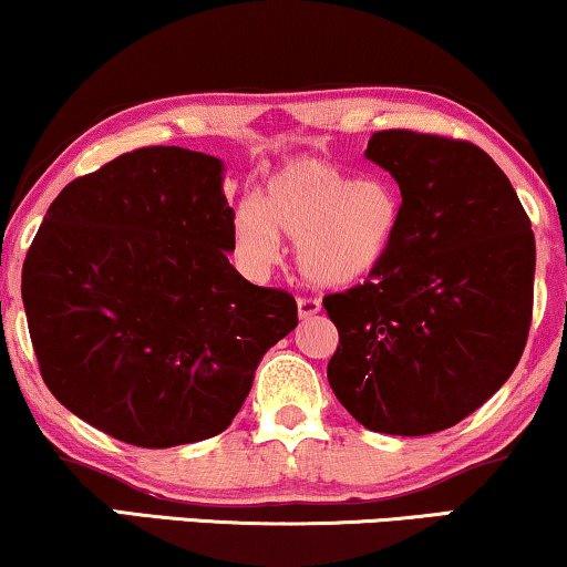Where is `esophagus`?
I'll list each match as a JSON object with an SVG mask.
<instances>
[{
	"mask_svg": "<svg viewBox=\"0 0 567 567\" xmlns=\"http://www.w3.org/2000/svg\"><path fill=\"white\" fill-rule=\"evenodd\" d=\"M319 311H321L319 298H308V296L298 298V317L300 319H313Z\"/></svg>",
	"mask_w": 567,
	"mask_h": 567,
	"instance_id": "obj_1",
	"label": "esophagus"
}]
</instances>
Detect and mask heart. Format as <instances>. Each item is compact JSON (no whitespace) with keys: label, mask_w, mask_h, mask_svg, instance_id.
<instances>
[{"label":"heart","mask_w":567,"mask_h":567,"mask_svg":"<svg viewBox=\"0 0 567 567\" xmlns=\"http://www.w3.org/2000/svg\"><path fill=\"white\" fill-rule=\"evenodd\" d=\"M400 227L398 193L384 181H353L327 162L300 159L267 183L264 200L235 212L233 250L240 267L269 269L279 259V233L298 243V267L308 282L348 288L386 259Z\"/></svg>","instance_id":"1"}]
</instances>
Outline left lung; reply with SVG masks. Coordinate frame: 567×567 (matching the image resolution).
<instances>
[{
  "mask_svg": "<svg viewBox=\"0 0 567 567\" xmlns=\"http://www.w3.org/2000/svg\"><path fill=\"white\" fill-rule=\"evenodd\" d=\"M367 156L400 185V227L367 282L324 298L340 334L327 379L371 432L434 434L518 367L534 311L532 219L471 141L379 131Z\"/></svg>",
  "mask_w": 567,
  "mask_h": 567,
  "instance_id": "1",
  "label": "left lung"
}]
</instances>
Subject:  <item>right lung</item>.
Here are the masks:
<instances>
[{"label":"right lung","instance_id":"right-lung-1","mask_svg":"<svg viewBox=\"0 0 567 567\" xmlns=\"http://www.w3.org/2000/svg\"><path fill=\"white\" fill-rule=\"evenodd\" d=\"M235 212L217 156L146 146L75 177L23 264L28 332L49 392L135 447L209 440L261 355L298 324L288 290L227 259Z\"/></svg>","mask_w":567,"mask_h":567}]
</instances>
